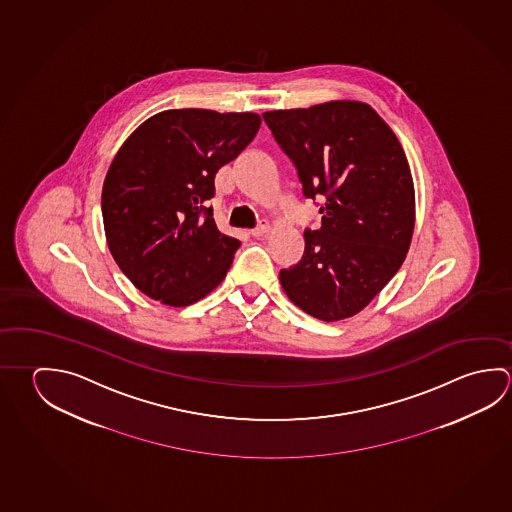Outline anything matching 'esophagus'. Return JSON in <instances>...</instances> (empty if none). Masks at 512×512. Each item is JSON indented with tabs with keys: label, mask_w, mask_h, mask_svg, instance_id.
Returning a JSON list of instances; mask_svg holds the SVG:
<instances>
[{
	"label": "esophagus",
	"mask_w": 512,
	"mask_h": 512,
	"mask_svg": "<svg viewBox=\"0 0 512 512\" xmlns=\"http://www.w3.org/2000/svg\"><path fill=\"white\" fill-rule=\"evenodd\" d=\"M269 225L264 221V223H259V225L255 226L252 230V237L255 239H259V237H264V235L268 234Z\"/></svg>",
	"instance_id": "esophagus-1"
}]
</instances>
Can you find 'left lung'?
<instances>
[{
	"label": "left lung",
	"mask_w": 512,
	"mask_h": 512,
	"mask_svg": "<svg viewBox=\"0 0 512 512\" xmlns=\"http://www.w3.org/2000/svg\"><path fill=\"white\" fill-rule=\"evenodd\" d=\"M262 118L305 198L322 201V226L305 228L304 255L280 269V284L318 320L349 318L388 284L410 248L415 194L403 147L374 109L354 100Z\"/></svg>",
	"instance_id": "obj_1"
}]
</instances>
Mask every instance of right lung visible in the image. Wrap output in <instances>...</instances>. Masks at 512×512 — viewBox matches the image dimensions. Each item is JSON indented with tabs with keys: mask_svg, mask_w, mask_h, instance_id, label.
<instances>
[{
	"mask_svg": "<svg viewBox=\"0 0 512 512\" xmlns=\"http://www.w3.org/2000/svg\"><path fill=\"white\" fill-rule=\"evenodd\" d=\"M260 127L255 113L169 109L120 147L102 187L109 252L144 295L172 307L221 284L241 243L221 234L208 201L223 165Z\"/></svg>",
	"mask_w": 512,
	"mask_h": 512,
	"instance_id": "obj_1",
	"label": "right lung"
}]
</instances>
